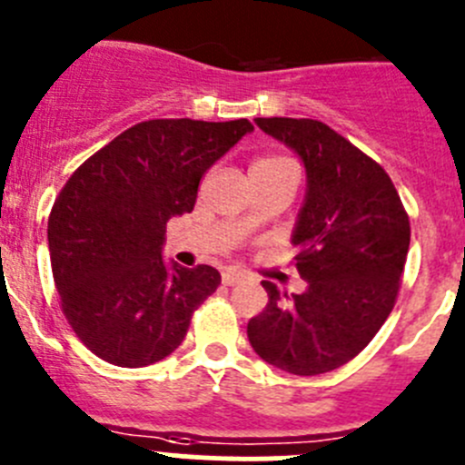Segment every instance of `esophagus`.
<instances>
[{
	"label": "esophagus",
	"mask_w": 465,
	"mask_h": 465,
	"mask_svg": "<svg viewBox=\"0 0 465 465\" xmlns=\"http://www.w3.org/2000/svg\"><path fill=\"white\" fill-rule=\"evenodd\" d=\"M242 279H244V276H242L240 272H223V283L225 285H235V283H240Z\"/></svg>",
	"instance_id": "esophagus-1"
}]
</instances>
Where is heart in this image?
Masks as SVG:
<instances>
[{"label":"heart","instance_id":"heart-1","mask_svg":"<svg viewBox=\"0 0 465 465\" xmlns=\"http://www.w3.org/2000/svg\"><path fill=\"white\" fill-rule=\"evenodd\" d=\"M279 163H288L285 159H258L253 165H279Z\"/></svg>","mask_w":465,"mask_h":465}]
</instances>
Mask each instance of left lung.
<instances>
[{
	"instance_id": "obj_1",
	"label": "left lung",
	"mask_w": 465,
	"mask_h": 465,
	"mask_svg": "<svg viewBox=\"0 0 465 465\" xmlns=\"http://www.w3.org/2000/svg\"><path fill=\"white\" fill-rule=\"evenodd\" d=\"M255 124L295 149L306 168L292 246L309 285L288 297L262 281L270 302L246 334L281 371H334L369 346L394 309L411 221L390 174L327 124L292 117H258Z\"/></svg>"
}]
</instances>
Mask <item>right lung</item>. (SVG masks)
I'll return each instance as SVG.
<instances>
[{"label": "right lung", "instance_id": "obj_1", "mask_svg": "<svg viewBox=\"0 0 465 465\" xmlns=\"http://www.w3.org/2000/svg\"><path fill=\"white\" fill-rule=\"evenodd\" d=\"M251 131L249 119H149L68 177L48 219L50 265L64 316L94 355L138 369L184 341L221 274L168 265L165 223L193 212L203 174Z\"/></svg>", "mask_w": 465, "mask_h": 465}]
</instances>
